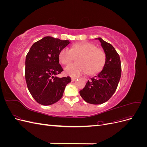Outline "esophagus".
<instances>
[{
	"label": "esophagus",
	"instance_id": "1",
	"mask_svg": "<svg viewBox=\"0 0 147 147\" xmlns=\"http://www.w3.org/2000/svg\"><path fill=\"white\" fill-rule=\"evenodd\" d=\"M77 78V77H72L71 78V80H72V82H74L75 80H76Z\"/></svg>",
	"mask_w": 147,
	"mask_h": 147
}]
</instances>
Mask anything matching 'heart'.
Segmentation results:
<instances>
[{"mask_svg":"<svg viewBox=\"0 0 147 147\" xmlns=\"http://www.w3.org/2000/svg\"><path fill=\"white\" fill-rule=\"evenodd\" d=\"M75 57H78V63L70 64L65 69V74L72 77L86 73L94 75L100 72L105 63L104 52L90 42L75 43L70 49L65 47L59 54V60L64 65L70 64Z\"/></svg>","mask_w":147,"mask_h":147,"instance_id":"obj_1","label":"heart"}]
</instances>
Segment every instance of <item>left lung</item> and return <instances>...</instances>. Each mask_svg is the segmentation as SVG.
<instances>
[{
	"mask_svg": "<svg viewBox=\"0 0 147 147\" xmlns=\"http://www.w3.org/2000/svg\"><path fill=\"white\" fill-rule=\"evenodd\" d=\"M105 54V63L100 72L88 80L80 91L81 97L89 104H102L107 101L116 91L121 75L119 56L111 44L99 37Z\"/></svg>",
	"mask_w": 147,
	"mask_h": 147,
	"instance_id": "1",
	"label": "left lung"
}]
</instances>
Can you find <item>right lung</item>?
I'll use <instances>...</instances> for the list:
<instances>
[{"instance_id":"obj_1","label":"right lung","mask_w":147,"mask_h":147,"mask_svg":"<svg viewBox=\"0 0 147 147\" xmlns=\"http://www.w3.org/2000/svg\"><path fill=\"white\" fill-rule=\"evenodd\" d=\"M69 43V40L45 37L34 43L26 55V83L30 94L40 104L56 103L71 82L70 77H57L63 71L59 64V52Z\"/></svg>"}]
</instances>
